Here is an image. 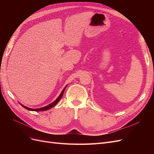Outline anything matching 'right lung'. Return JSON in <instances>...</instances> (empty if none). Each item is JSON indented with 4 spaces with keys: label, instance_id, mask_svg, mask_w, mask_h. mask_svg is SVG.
<instances>
[{
    "label": "right lung",
    "instance_id": "right-lung-1",
    "mask_svg": "<svg viewBox=\"0 0 154 154\" xmlns=\"http://www.w3.org/2000/svg\"><path fill=\"white\" fill-rule=\"evenodd\" d=\"M66 87L67 86H66L65 87V88H63V91H62V92H61V94H60V96H58V98L56 100L54 101H53L52 103H51V104H49V105H47V106H44V107H42V108H40V109H30V108H28V107H26V106H24L23 105H21L23 107H24V108H25V109H26L27 110H31V111H44V110H49V109H50L51 108H53V106H54L56 105H57L58 102H59V101L62 99V96H63V92H64V91H65V88H66Z\"/></svg>",
    "mask_w": 154,
    "mask_h": 154
}]
</instances>
